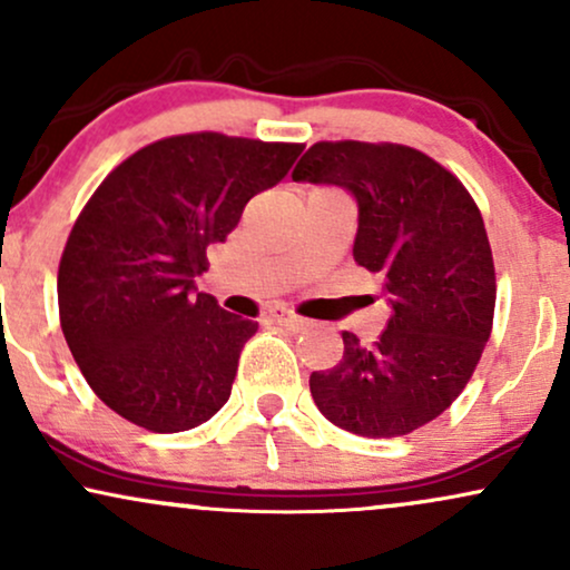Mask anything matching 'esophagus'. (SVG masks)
Masks as SVG:
<instances>
[{
    "instance_id": "obj_1",
    "label": "esophagus",
    "mask_w": 570,
    "mask_h": 570,
    "mask_svg": "<svg viewBox=\"0 0 570 570\" xmlns=\"http://www.w3.org/2000/svg\"><path fill=\"white\" fill-rule=\"evenodd\" d=\"M267 318L276 321L278 326L292 328V332H299V328L307 326V321L303 318V315L289 311V307H271V315H267Z\"/></svg>"
}]
</instances>
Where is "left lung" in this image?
I'll list each match as a JSON object with an SVG mask.
<instances>
[{"instance_id": "obj_1", "label": "left lung", "mask_w": 570, "mask_h": 570, "mask_svg": "<svg viewBox=\"0 0 570 570\" xmlns=\"http://www.w3.org/2000/svg\"><path fill=\"white\" fill-rule=\"evenodd\" d=\"M292 180L351 190L353 257L390 305L374 345L342 332V361L311 374L315 406L363 438L414 433L456 401L491 337L497 273L481 209L456 175L397 142H315Z\"/></svg>"}]
</instances>
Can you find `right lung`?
Here are the masks:
<instances>
[{"instance_id":"1","label":"right lung","mask_w":570,"mask_h":570,"mask_svg":"<svg viewBox=\"0 0 570 570\" xmlns=\"http://www.w3.org/2000/svg\"><path fill=\"white\" fill-rule=\"evenodd\" d=\"M299 142L190 132L121 161L73 223L58 267L60 328L92 393L150 433H183L230 397L257 321L196 292L207 246L281 183Z\"/></svg>"}]
</instances>
